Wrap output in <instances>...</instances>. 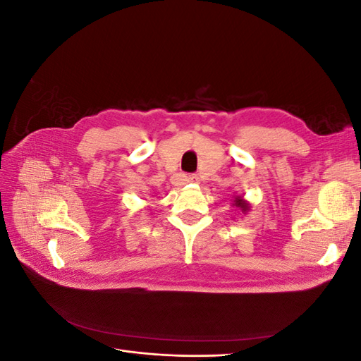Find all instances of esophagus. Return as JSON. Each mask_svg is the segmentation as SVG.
Instances as JSON below:
<instances>
[{
  "instance_id": "1",
  "label": "esophagus",
  "mask_w": 361,
  "mask_h": 361,
  "mask_svg": "<svg viewBox=\"0 0 361 361\" xmlns=\"http://www.w3.org/2000/svg\"><path fill=\"white\" fill-rule=\"evenodd\" d=\"M185 179H187V182H197L199 180L197 174H185Z\"/></svg>"
}]
</instances>
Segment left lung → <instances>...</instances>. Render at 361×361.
<instances>
[{"instance_id":"1","label":"left lung","mask_w":361,"mask_h":361,"mask_svg":"<svg viewBox=\"0 0 361 361\" xmlns=\"http://www.w3.org/2000/svg\"><path fill=\"white\" fill-rule=\"evenodd\" d=\"M236 203H238V206H239V204H241V206H243V207H244V206H247V204H245V203H244V202H241V200H239V199H238V200H236Z\"/></svg>"}]
</instances>
